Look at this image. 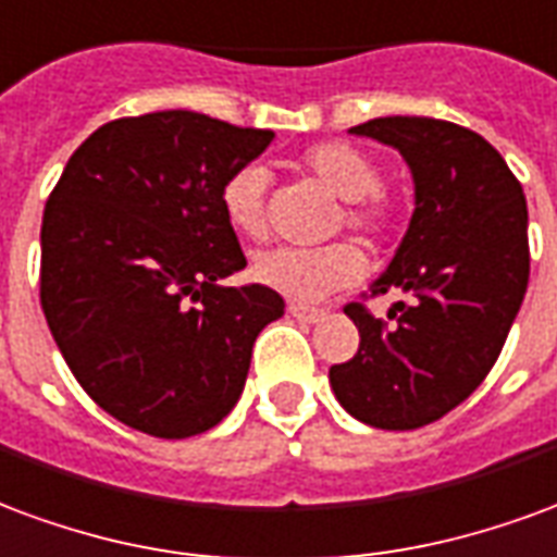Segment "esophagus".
I'll return each instance as SVG.
<instances>
[{"instance_id":"esophagus-1","label":"esophagus","mask_w":557,"mask_h":557,"mask_svg":"<svg viewBox=\"0 0 557 557\" xmlns=\"http://www.w3.org/2000/svg\"><path fill=\"white\" fill-rule=\"evenodd\" d=\"M287 311H290L296 320H302V323H320V320L326 318V311H323V308L299 306V302H290V306H287Z\"/></svg>"}]
</instances>
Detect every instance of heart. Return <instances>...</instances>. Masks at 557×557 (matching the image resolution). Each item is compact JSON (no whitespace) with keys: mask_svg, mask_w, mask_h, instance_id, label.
Wrapping results in <instances>:
<instances>
[{"mask_svg":"<svg viewBox=\"0 0 557 557\" xmlns=\"http://www.w3.org/2000/svg\"><path fill=\"white\" fill-rule=\"evenodd\" d=\"M296 169L308 174L326 193L341 198L335 228H350L371 243H388L404 228V205L383 186V172L371 153L350 141H320L296 160ZM267 172L261 165H243L225 177L219 189L222 216L239 237L258 239L267 234ZM368 270L364 251L352 239H341L320 249L261 251L251 261V275L270 290H278L296 302H314L332 290L350 287Z\"/></svg>","mask_w":557,"mask_h":557,"instance_id":"heart-1","label":"heart"}]
</instances>
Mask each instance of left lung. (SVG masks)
<instances>
[{
    "instance_id": "obj_1",
    "label": "left lung",
    "mask_w": 557,
    "mask_h": 557,
    "mask_svg": "<svg viewBox=\"0 0 557 557\" xmlns=\"http://www.w3.org/2000/svg\"><path fill=\"white\" fill-rule=\"evenodd\" d=\"M350 133L404 153L416 213L388 270L344 306L359 350L329 368V383L364 424L416 430L460 407L493 371L529 287V205L505 157L469 127L392 115ZM392 289L408 302L373 319L363 302Z\"/></svg>"
}]
</instances>
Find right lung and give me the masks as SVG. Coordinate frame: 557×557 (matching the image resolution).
<instances>
[{"label":"right lung","instance_id":"right-lung-1","mask_svg":"<svg viewBox=\"0 0 557 557\" xmlns=\"http://www.w3.org/2000/svg\"><path fill=\"white\" fill-rule=\"evenodd\" d=\"M273 141L201 112L117 117L73 150L44 207L40 308L85 395L160 440L216 428L284 299L222 287L246 267L219 189Z\"/></svg>","mask_w":557,"mask_h":557}]
</instances>
